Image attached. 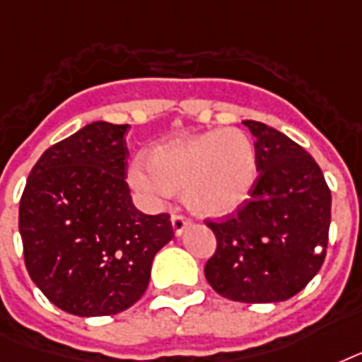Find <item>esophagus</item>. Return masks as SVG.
<instances>
[{
  "label": "esophagus",
  "mask_w": 362,
  "mask_h": 362,
  "mask_svg": "<svg viewBox=\"0 0 362 362\" xmlns=\"http://www.w3.org/2000/svg\"><path fill=\"white\" fill-rule=\"evenodd\" d=\"M189 225H190L189 217H185V215H181V213H173V215H172V226H173V232H175V236L183 234V230Z\"/></svg>",
  "instance_id": "esophagus-1"
}]
</instances>
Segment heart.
Masks as SVG:
<instances>
[{"label": "heart", "mask_w": 362, "mask_h": 362, "mask_svg": "<svg viewBox=\"0 0 362 362\" xmlns=\"http://www.w3.org/2000/svg\"><path fill=\"white\" fill-rule=\"evenodd\" d=\"M257 179L253 139L238 128H215L177 137L156 147L149 164L130 168V183L149 200L183 190L185 202L200 215H225L242 206Z\"/></svg>", "instance_id": "heart-1"}]
</instances>
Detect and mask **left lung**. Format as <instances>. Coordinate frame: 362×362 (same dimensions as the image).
I'll use <instances>...</instances> for the list:
<instances>
[{
	"label": "left lung",
	"mask_w": 362,
	"mask_h": 362,
	"mask_svg": "<svg viewBox=\"0 0 362 362\" xmlns=\"http://www.w3.org/2000/svg\"><path fill=\"white\" fill-rule=\"evenodd\" d=\"M257 137L251 198L207 226L217 249L204 274L234 302H281L306 287L323 266L330 226V189L312 155L281 132L243 120Z\"/></svg>",
	"instance_id": "obj_1"
}]
</instances>
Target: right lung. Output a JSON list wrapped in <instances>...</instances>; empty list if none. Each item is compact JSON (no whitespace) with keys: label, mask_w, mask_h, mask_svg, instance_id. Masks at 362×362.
Listing matches in <instances>:
<instances>
[{"label":"right lung","mask_w":362,"mask_h":362,"mask_svg":"<svg viewBox=\"0 0 362 362\" xmlns=\"http://www.w3.org/2000/svg\"><path fill=\"white\" fill-rule=\"evenodd\" d=\"M128 124L92 122L45 151L18 209L24 262L54 306L79 317L134 306L155 255L173 238L168 213L136 209L126 183Z\"/></svg>","instance_id":"1"}]
</instances>
